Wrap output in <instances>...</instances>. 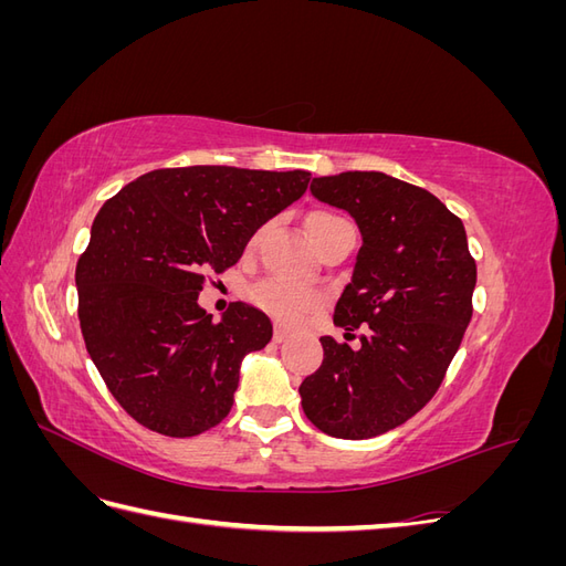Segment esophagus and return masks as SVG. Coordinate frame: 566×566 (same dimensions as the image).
Returning <instances> with one entry per match:
<instances>
[{
	"instance_id": "34e87169",
	"label": "esophagus",
	"mask_w": 566,
	"mask_h": 566,
	"mask_svg": "<svg viewBox=\"0 0 566 566\" xmlns=\"http://www.w3.org/2000/svg\"><path fill=\"white\" fill-rule=\"evenodd\" d=\"M285 337H287V331L283 325H276V328H273V342H283Z\"/></svg>"
}]
</instances>
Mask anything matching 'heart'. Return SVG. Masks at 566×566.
Listing matches in <instances>:
<instances>
[{
	"label": "heart",
	"mask_w": 566,
	"mask_h": 566,
	"mask_svg": "<svg viewBox=\"0 0 566 566\" xmlns=\"http://www.w3.org/2000/svg\"><path fill=\"white\" fill-rule=\"evenodd\" d=\"M339 221H345V219L333 214V212H314V214H310V219H306V229H310L314 243L318 245L321 238L333 227H337ZM262 235H264V229H256L250 238V248L260 245ZM248 297L256 306V310L264 312L273 321L285 323V325L300 323L306 314H312L321 304V297L316 290L297 285V283L279 281V279L256 283L248 293Z\"/></svg>",
	"instance_id": "1"
}]
</instances>
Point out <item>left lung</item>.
<instances>
[{
    "mask_svg": "<svg viewBox=\"0 0 566 566\" xmlns=\"http://www.w3.org/2000/svg\"><path fill=\"white\" fill-rule=\"evenodd\" d=\"M364 235L333 321L361 347L321 337L300 385L304 416L337 439H370L413 418L441 387L472 318L476 264L462 221L437 196L382 172L312 181ZM356 337V335H354Z\"/></svg>",
    "mask_w": 566,
    "mask_h": 566,
    "instance_id": "1",
    "label": "left lung"
}]
</instances>
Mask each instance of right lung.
I'll list each match as a JSON object with an SVG mask.
<instances>
[{"label":"right lung","instance_id":"obj_1","mask_svg":"<svg viewBox=\"0 0 566 566\" xmlns=\"http://www.w3.org/2000/svg\"><path fill=\"white\" fill-rule=\"evenodd\" d=\"M310 179L302 169L167 167L98 210L75 269L77 318L101 378L136 422L184 439L229 416L243 356L266 347L273 328L243 302L212 321L198 293Z\"/></svg>","mask_w":566,"mask_h":566}]
</instances>
